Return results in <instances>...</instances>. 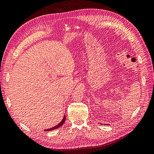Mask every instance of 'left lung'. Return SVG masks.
Returning <instances> with one entry per match:
<instances>
[{"mask_svg": "<svg viewBox=\"0 0 154 154\" xmlns=\"http://www.w3.org/2000/svg\"><path fill=\"white\" fill-rule=\"evenodd\" d=\"M105 125H106V124H105Z\"/></svg>", "mask_w": 154, "mask_h": 154, "instance_id": "left-lung-1", "label": "left lung"}]
</instances>
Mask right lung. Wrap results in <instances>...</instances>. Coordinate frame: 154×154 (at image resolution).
Returning <instances> with one entry per match:
<instances>
[{
    "label": "right lung",
    "instance_id": "obj_1",
    "mask_svg": "<svg viewBox=\"0 0 154 154\" xmlns=\"http://www.w3.org/2000/svg\"><path fill=\"white\" fill-rule=\"evenodd\" d=\"M65 119H66V117H65V116L64 115L63 118V119H62V121H61L58 125H56V126H54V127H53V128H51L47 129H44V131H52V130L56 129H57V128H59L60 127H61V126H62L63 124H64V122H65Z\"/></svg>",
    "mask_w": 154,
    "mask_h": 154
}]
</instances>
